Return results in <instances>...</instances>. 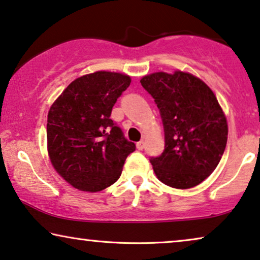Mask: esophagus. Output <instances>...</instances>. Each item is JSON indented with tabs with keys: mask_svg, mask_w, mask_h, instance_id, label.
<instances>
[{
	"mask_svg": "<svg viewBox=\"0 0 260 260\" xmlns=\"http://www.w3.org/2000/svg\"><path fill=\"white\" fill-rule=\"evenodd\" d=\"M144 147H145V143H144V140L138 141V143H137V148H138V150H143Z\"/></svg>",
	"mask_w": 260,
	"mask_h": 260,
	"instance_id": "obj_1",
	"label": "esophagus"
}]
</instances>
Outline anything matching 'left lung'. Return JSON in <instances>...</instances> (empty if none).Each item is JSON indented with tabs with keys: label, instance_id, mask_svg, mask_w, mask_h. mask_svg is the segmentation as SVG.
Masks as SVG:
<instances>
[{
	"label": "left lung",
	"instance_id": "1",
	"mask_svg": "<svg viewBox=\"0 0 260 260\" xmlns=\"http://www.w3.org/2000/svg\"><path fill=\"white\" fill-rule=\"evenodd\" d=\"M140 83L154 99L164 126V151L150 159L155 175L172 188L196 186L215 170L227 144V121L215 95L182 71L155 72Z\"/></svg>",
	"mask_w": 260,
	"mask_h": 260
}]
</instances>
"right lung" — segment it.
Listing matches in <instances>:
<instances>
[{
    "instance_id": "obj_1",
    "label": "right lung",
    "mask_w": 260,
    "mask_h": 260,
    "mask_svg": "<svg viewBox=\"0 0 260 260\" xmlns=\"http://www.w3.org/2000/svg\"><path fill=\"white\" fill-rule=\"evenodd\" d=\"M129 76L98 71L70 83L47 116L51 162L68 183L83 191H100L115 183L124 160L136 151L110 119Z\"/></svg>"
}]
</instances>
